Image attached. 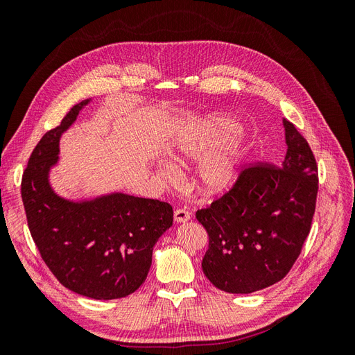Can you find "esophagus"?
<instances>
[{
    "instance_id": "esophagus-1",
    "label": "esophagus",
    "mask_w": 355,
    "mask_h": 355,
    "mask_svg": "<svg viewBox=\"0 0 355 355\" xmlns=\"http://www.w3.org/2000/svg\"><path fill=\"white\" fill-rule=\"evenodd\" d=\"M191 219V213L185 209H178L175 210V220L178 223H184V222H188Z\"/></svg>"
}]
</instances>
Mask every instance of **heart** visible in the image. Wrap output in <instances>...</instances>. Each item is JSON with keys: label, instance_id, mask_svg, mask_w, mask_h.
Masks as SVG:
<instances>
[{"label": "heart", "instance_id": "1", "mask_svg": "<svg viewBox=\"0 0 355 355\" xmlns=\"http://www.w3.org/2000/svg\"><path fill=\"white\" fill-rule=\"evenodd\" d=\"M241 130L234 118L210 114L187 123L168 145V157L176 164L187 166L222 144V148L207 155L197 170V188L204 196H220L234 187L245 163V146L241 139H232ZM157 173L166 184L178 179L176 170L168 164H158Z\"/></svg>", "mask_w": 355, "mask_h": 355}]
</instances>
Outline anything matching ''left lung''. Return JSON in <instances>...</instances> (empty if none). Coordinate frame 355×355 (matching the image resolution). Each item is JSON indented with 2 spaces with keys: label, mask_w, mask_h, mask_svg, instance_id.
<instances>
[{
  "label": "left lung",
  "mask_w": 355,
  "mask_h": 355,
  "mask_svg": "<svg viewBox=\"0 0 355 355\" xmlns=\"http://www.w3.org/2000/svg\"><path fill=\"white\" fill-rule=\"evenodd\" d=\"M283 125V163L244 168L227 194L196 213L209 234L204 275L223 292L247 295L283 280L309 234L318 168L306 139Z\"/></svg>",
  "instance_id": "obj_1"
}]
</instances>
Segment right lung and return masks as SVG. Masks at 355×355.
<instances>
[{
    "label": "right lung",
    "instance_id": "obj_1",
    "mask_svg": "<svg viewBox=\"0 0 355 355\" xmlns=\"http://www.w3.org/2000/svg\"><path fill=\"white\" fill-rule=\"evenodd\" d=\"M89 103L72 106L60 125L41 137L22 178V200L32 239L60 284L85 297L110 300L144 284L154 245L173 225V209L124 192L73 201L51 188L60 136Z\"/></svg>",
    "mask_w": 355,
    "mask_h": 355
}]
</instances>
